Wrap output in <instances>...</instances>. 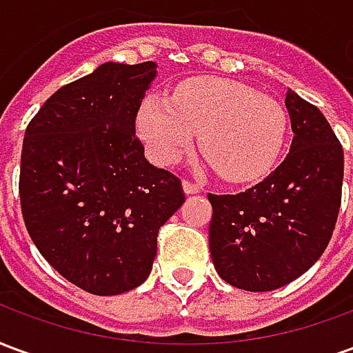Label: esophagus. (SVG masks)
Masks as SVG:
<instances>
[{
    "label": "esophagus",
    "mask_w": 353,
    "mask_h": 353,
    "mask_svg": "<svg viewBox=\"0 0 353 353\" xmlns=\"http://www.w3.org/2000/svg\"><path fill=\"white\" fill-rule=\"evenodd\" d=\"M183 191H185V194H196V192H200L202 189H200L196 183L189 181V179H183Z\"/></svg>",
    "instance_id": "esophagus-1"
}]
</instances>
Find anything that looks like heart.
<instances>
[{
	"mask_svg": "<svg viewBox=\"0 0 353 353\" xmlns=\"http://www.w3.org/2000/svg\"><path fill=\"white\" fill-rule=\"evenodd\" d=\"M138 132L159 166L176 164L200 132L208 166L229 181L248 183L266 176L278 162L288 113L244 83L192 77L179 83L172 98L149 94L139 108Z\"/></svg>",
	"mask_w": 353,
	"mask_h": 353,
	"instance_id": "obj_1",
	"label": "heart"
}]
</instances>
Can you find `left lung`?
<instances>
[{
  "instance_id": "1",
  "label": "left lung",
  "mask_w": 353,
  "mask_h": 353,
  "mask_svg": "<svg viewBox=\"0 0 353 353\" xmlns=\"http://www.w3.org/2000/svg\"><path fill=\"white\" fill-rule=\"evenodd\" d=\"M285 108L293 141L280 166L244 192L208 194L215 270L244 291H272L306 272L341 210L344 153L331 124L291 88Z\"/></svg>"
}]
</instances>
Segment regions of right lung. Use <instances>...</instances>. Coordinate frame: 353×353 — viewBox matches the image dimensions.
I'll list each match as a JSON object with an SVG mask.
<instances>
[{"instance_id": "add662e5", "label": "right lung", "mask_w": 353, "mask_h": 353, "mask_svg": "<svg viewBox=\"0 0 353 353\" xmlns=\"http://www.w3.org/2000/svg\"><path fill=\"white\" fill-rule=\"evenodd\" d=\"M154 77V62H105L52 94L26 128L19 191L30 238L92 295L147 280L159 229L185 202L179 177L149 164L136 138Z\"/></svg>"}]
</instances>
